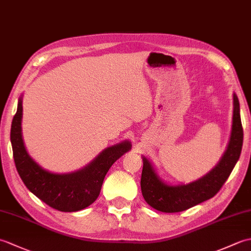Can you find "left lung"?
<instances>
[{
  "mask_svg": "<svg viewBox=\"0 0 251 251\" xmlns=\"http://www.w3.org/2000/svg\"><path fill=\"white\" fill-rule=\"evenodd\" d=\"M233 123L230 141L220 162L204 177L188 184L170 185L156 174L153 165L143 156L141 192L143 199L154 209L162 212H179L214 197L220 191L237 163L243 147V126L239 102L233 94Z\"/></svg>",
  "mask_w": 251,
  "mask_h": 251,
  "instance_id": "8db88e82",
  "label": "left lung"
}]
</instances>
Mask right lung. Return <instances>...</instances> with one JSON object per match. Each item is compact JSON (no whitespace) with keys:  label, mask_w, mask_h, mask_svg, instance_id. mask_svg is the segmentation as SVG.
I'll return each instance as SVG.
<instances>
[{"label":"right lung","mask_w":251,"mask_h":251,"mask_svg":"<svg viewBox=\"0 0 251 251\" xmlns=\"http://www.w3.org/2000/svg\"><path fill=\"white\" fill-rule=\"evenodd\" d=\"M21 119L23 99L20 97L10 128L16 168L30 192L59 211H78L92 205L100 194L103 179L110 167L131 149V143L125 140L104 149L93 162L76 172L50 173L42 168L26 152L21 135Z\"/></svg>","instance_id":"obj_1"}]
</instances>
